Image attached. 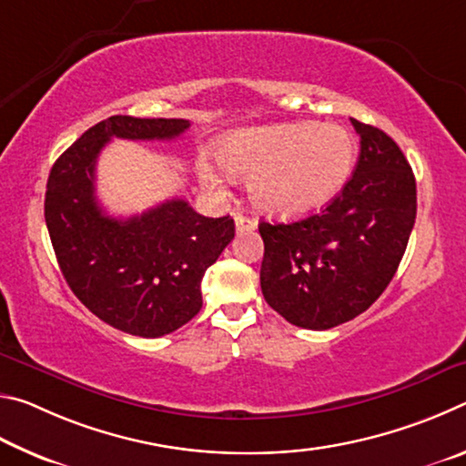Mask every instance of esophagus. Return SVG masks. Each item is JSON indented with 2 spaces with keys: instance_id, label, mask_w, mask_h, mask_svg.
<instances>
[{
  "instance_id": "esophagus-1",
  "label": "esophagus",
  "mask_w": 466,
  "mask_h": 466,
  "mask_svg": "<svg viewBox=\"0 0 466 466\" xmlns=\"http://www.w3.org/2000/svg\"><path fill=\"white\" fill-rule=\"evenodd\" d=\"M234 222H236V232H250L257 228V219L247 218V216H236Z\"/></svg>"
}]
</instances>
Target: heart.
Here are the masks:
<instances>
[{"label": "heart", "instance_id": "1", "mask_svg": "<svg viewBox=\"0 0 466 466\" xmlns=\"http://www.w3.org/2000/svg\"><path fill=\"white\" fill-rule=\"evenodd\" d=\"M218 160L234 177L248 178L257 209L278 218L314 214L343 191L358 160V141L341 125L312 121L263 125L219 139ZM209 191H224L226 178L214 164H197Z\"/></svg>", "mask_w": 466, "mask_h": 466}]
</instances>
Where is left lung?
Masks as SVG:
<instances>
[{"instance_id": "8db88e82", "label": "left lung", "mask_w": 466, "mask_h": 466, "mask_svg": "<svg viewBox=\"0 0 466 466\" xmlns=\"http://www.w3.org/2000/svg\"><path fill=\"white\" fill-rule=\"evenodd\" d=\"M360 157L343 191L320 214L258 224L261 289L291 325L327 330L368 310L397 273L417 214L413 170L400 147L351 119Z\"/></svg>"}]
</instances>
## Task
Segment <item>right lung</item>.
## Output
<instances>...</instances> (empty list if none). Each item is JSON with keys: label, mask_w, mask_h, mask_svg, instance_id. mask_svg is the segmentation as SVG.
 I'll list each match as a JSON object with an SVG mask.
<instances>
[{"label": "right lung", "mask_w": 466, "mask_h": 466, "mask_svg": "<svg viewBox=\"0 0 466 466\" xmlns=\"http://www.w3.org/2000/svg\"><path fill=\"white\" fill-rule=\"evenodd\" d=\"M187 119L115 115L90 127L53 164L45 195L59 269L77 299L106 325L154 339L201 310V279L234 238V219L205 218L183 199L141 216H106L96 199V160L110 139H175Z\"/></svg>", "instance_id": "right-lung-1"}]
</instances>
